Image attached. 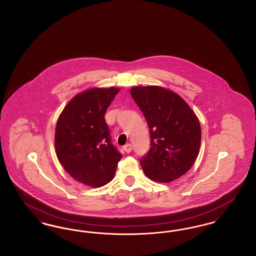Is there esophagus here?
Masks as SVG:
<instances>
[{
	"label": "esophagus",
	"instance_id": "obj_1",
	"mask_svg": "<svg viewBox=\"0 0 256 256\" xmlns=\"http://www.w3.org/2000/svg\"><path fill=\"white\" fill-rule=\"evenodd\" d=\"M122 150L126 152V154H130L132 150V144H126V145H124V146H122Z\"/></svg>",
	"mask_w": 256,
	"mask_h": 256
}]
</instances>
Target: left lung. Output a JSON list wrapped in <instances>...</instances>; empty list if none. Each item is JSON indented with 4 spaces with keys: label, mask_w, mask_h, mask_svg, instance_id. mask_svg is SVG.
<instances>
[{
    "label": "left lung",
    "mask_w": 256,
    "mask_h": 256,
    "mask_svg": "<svg viewBox=\"0 0 256 256\" xmlns=\"http://www.w3.org/2000/svg\"><path fill=\"white\" fill-rule=\"evenodd\" d=\"M143 112L150 134V148L140 164L146 176L170 182L190 170L198 154L200 124L182 98L159 86L130 89Z\"/></svg>",
    "instance_id": "8db88e82"
}]
</instances>
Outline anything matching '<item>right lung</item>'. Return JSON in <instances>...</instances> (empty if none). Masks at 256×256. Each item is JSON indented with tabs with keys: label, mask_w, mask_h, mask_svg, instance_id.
<instances>
[{
	"label": "right lung",
	"mask_w": 256,
	"mask_h": 256,
	"mask_svg": "<svg viewBox=\"0 0 256 256\" xmlns=\"http://www.w3.org/2000/svg\"><path fill=\"white\" fill-rule=\"evenodd\" d=\"M119 88H93L74 97L56 122L54 145L61 165L91 187L110 182L122 154L111 143L106 111Z\"/></svg>",
	"instance_id": "add662e5"
}]
</instances>
